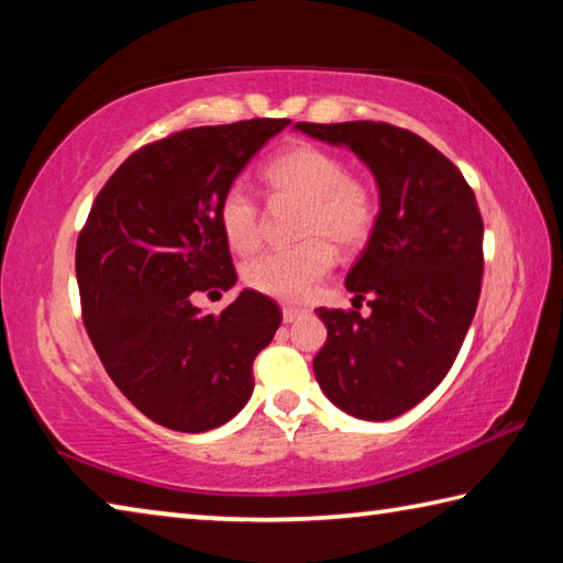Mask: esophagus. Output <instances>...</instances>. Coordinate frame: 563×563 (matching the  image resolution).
<instances>
[{
    "instance_id": "34e87169",
    "label": "esophagus",
    "mask_w": 563,
    "mask_h": 563,
    "mask_svg": "<svg viewBox=\"0 0 563 563\" xmlns=\"http://www.w3.org/2000/svg\"><path fill=\"white\" fill-rule=\"evenodd\" d=\"M305 316H308V312L300 310V308H290V305H285V308H283V320L285 322H295V320H300Z\"/></svg>"
}]
</instances>
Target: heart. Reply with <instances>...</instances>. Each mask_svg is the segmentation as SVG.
Instances as JSON below:
<instances>
[{
	"label": "heart",
	"instance_id": "heart-1",
	"mask_svg": "<svg viewBox=\"0 0 563 563\" xmlns=\"http://www.w3.org/2000/svg\"><path fill=\"white\" fill-rule=\"evenodd\" d=\"M265 184L278 201L300 203L295 228L298 245L263 253L243 268L255 292L283 302H305L335 265L340 253H355L373 235L377 221L375 194L350 178L345 161L318 146H292L265 166ZM218 223L225 243L251 253L263 241V213L245 184H231L218 203Z\"/></svg>",
	"mask_w": 563,
	"mask_h": 563
}]
</instances>
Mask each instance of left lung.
Wrapping results in <instances>:
<instances>
[{
	"instance_id": "1",
	"label": "left lung",
	"mask_w": 563,
	"mask_h": 563,
	"mask_svg": "<svg viewBox=\"0 0 563 563\" xmlns=\"http://www.w3.org/2000/svg\"><path fill=\"white\" fill-rule=\"evenodd\" d=\"M345 146L375 176L379 213L345 288L357 310L316 312L328 328L312 360L332 405L383 422L422 402L450 373L482 290L484 223L462 170L417 133L375 121L295 123Z\"/></svg>"
}]
</instances>
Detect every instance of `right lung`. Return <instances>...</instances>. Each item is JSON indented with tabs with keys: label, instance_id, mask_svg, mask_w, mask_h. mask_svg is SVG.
<instances>
[{
	"label": "right lung",
	"instance_id": "right-lung-1",
	"mask_svg": "<svg viewBox=\"0 0 563 563\" xmlns=\"http://www.w3.org/2000/svg\"><path fill=\"white\" fill-rule=\"evenodd\" d=\"M288 119L198 126L131 154L101 188L76 243L84 325L123 397L174 432L225 424L253 395V360L283 312L241 290L221 316L190 298L238 275L218 203Z\"/></svg>",
	"mask_w": 563,
	"mask_h": 563
}]
</instances>
